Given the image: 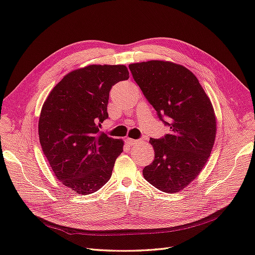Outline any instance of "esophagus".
Returning <instances> with one entry per match:
<instances>
[{
  "label": "esophagus",
  "mask_w": 255,
  "mask_h": 255,
  "mask_svg": "<svg viewBox=\"0 0 255 255\" xmlns=\"http://www.w3.org/2000/svg\"><path fill=\"white\" fill-rule=\"evenodd\" d=\"M126 142H127V144L129 145V147H131V145L138 144L140 141H139V140H134V139H131V138H127V139H126Z\"/></svg>",
  "instance_id": "1"
}]
</instances>
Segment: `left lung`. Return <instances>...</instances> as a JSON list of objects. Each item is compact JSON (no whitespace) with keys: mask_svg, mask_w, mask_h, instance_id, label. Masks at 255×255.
I'll return each mask as SVG.
<instances>
[{"mask_svg":"<svg viewBox=\"0 0 255 255\" xmlns=\"http://www.w3.org/2000/svg\"><path fill=\"white\" fill-rule=\"evenodd\" d=\"M129 69L159 118H168L164 124L171 131L150 139L154 160L143 169V177L162 192H180L198 176L213 150L217 132L213 104L195 74L181 64L151 60Z\"/></svg>","mask_w":255,"mask_h":255,"instance_id":"obj_1","label":"left lung"}]
</instances>
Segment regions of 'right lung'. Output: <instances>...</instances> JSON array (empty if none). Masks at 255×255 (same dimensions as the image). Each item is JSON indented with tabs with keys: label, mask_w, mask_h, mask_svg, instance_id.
I'll use <instances>...</instances> for the list:
<instances>
[{
	"label": "right lung",
	"mask_w": 255,
	"mask_h": 255,
	"mask_svg": "<svg viewBox=\"0 0 255 255\" xmlns=\"http://www.w3.org/2000/svg\"><path fill=\"white\" fill-rule=\"evenodd\" d=\"M124 64H91L73 70L53 88L42 105L38 133L56 177L81 195L110 181L124 141L100 131L108 118L110 91L128 80Z\"/></svg>",
	"instance_id": "obj_1"
}]
</instances>
